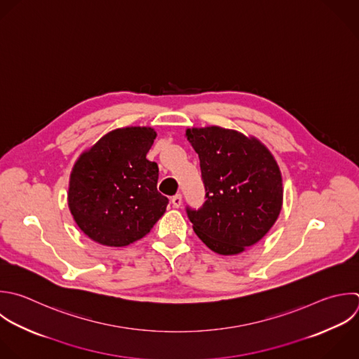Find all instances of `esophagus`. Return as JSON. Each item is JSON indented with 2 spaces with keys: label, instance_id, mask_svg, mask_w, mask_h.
I'll list each match as a JSON object with an SVG mask.
<instances>
[{
  "label": "esophagus",
  "instance_id": "34e87169",
  "mask_svg": "<svg viewBox=\"0 0 359 359\" xmlns=\"http://www.w3.org/2000/svg\"><path fill=\"white\" fill-rule=\"evenodd\" d=\"M171 203H172V206H174V208H180V206H181V203H182V196H181V194L174 195V196L171 198Z\"/></svg>",
  "mask_w": 359,
  "mask_h": 359
}]
</instances>
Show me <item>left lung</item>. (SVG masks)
<instances>
[{
	"mask_svg": "<svg viewBox=\"0 0 359 359\" xmlns=\"http://www.w3.org/2000/svg\"><path fill=\"white\" fill-rule=\"evenodd\" d=\"M199 156L206 201L187 208L196 236L215 252L234 255L258 243L282 209V177L255 137L219 126L187 129Z\"/></svg>",
	"mask_w": 359,
	"mask_h": 359,
	"instance_id": "obj_1",
	"label": "left lung"
}]
</instances>
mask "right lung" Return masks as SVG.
Masks as SVG:
<instances>
[{
  "mask_svg": "<svg viewBox=\"0 0 359 359\" xmlns=\"http://www.w3.org/2000/svg\"><path fill=\"white\" fill-rule=\"evenodd\" d=\"M156 136L144 126L116 129L76 161L69 208L91 240L108 247L129 245L164 215L168 199L157 191L158 165L146 158Z\"/></svg>",
  "mask_w": 359,
  "mask_h": 359,
  "instance_id": "obj_1",
  "label": "right lung"
}]
</instances>
